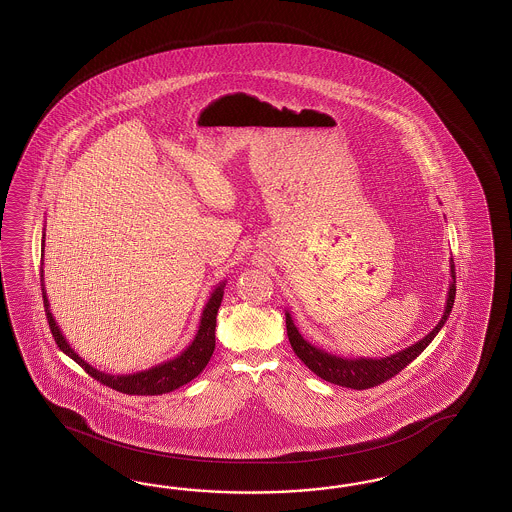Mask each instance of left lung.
Wrapping results in <instances>:
<instances>
[{"instance_id": "1", "label": "left lung", "mask_w": 512, "mask_h": 512, "mask_svg": "<svg viewBox=\"0 0 512 512\" xmlns=\"http://www.w3.org/2000/svg\"><path fill=\"white\" fill-rule=\"evenodd\" d=\"M454 296H456V272H454V263L450 261V283L443 317L432 328V332H428L422 340L405 347V349L390 355V357L345 358L332 355L325 349L310 343L298 332L289 311H285L287 336H289L296 357L300 358L310 368L311 372L319 375L321 379H325L328 383H334V385H340V387L355 388V390L377 387V385L385 383L390 377H394L396 373L402 372L405 366H409L432 343V340L437 336V332L445 326L447 319H449L450 311L454 306Z\"/></svg>"}]
</instances>
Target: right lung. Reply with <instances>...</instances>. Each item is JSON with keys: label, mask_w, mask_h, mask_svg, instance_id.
<instances>
[{"label": "right lung", "mask_w": 512, "mask_h": 512, "mask_svg": "<svg viewBox=\"0 0 512 512\" xmlns=\"http://www.w3.org/2000/svg\"><path fill=\"white\" fill-rule=\"evenodd\" d=\"M43 255H45V233H43V240H41V261H43ZM43 281H45V278H43V268H41V287H43V302H45V311H47L48 326L52 330V336L58 343V347L62 349L67 357L73 358L78 366H82L86 373H90L93 379H97L99 383L114 388L118 392L137 394V396H157V394H165V392H172L176 388L184 387L186 383L193 381L206 368L208 360L216 349L217 310H219L221 300H223V289H225L227 279L219 281V285L212 291L208 302L202 308L199 330H197L193 341L187 345L180 355L169 358L161 364H155L148 370L125 373V375L124 373L122 375H112V373L101 372V370L93 368L92 364H88L78 353H75V349L63 338L60 326L56 325V319L50 311L47 289H45Z\"/></svg>", "instance_id": "add662e5"}]
</instances>
